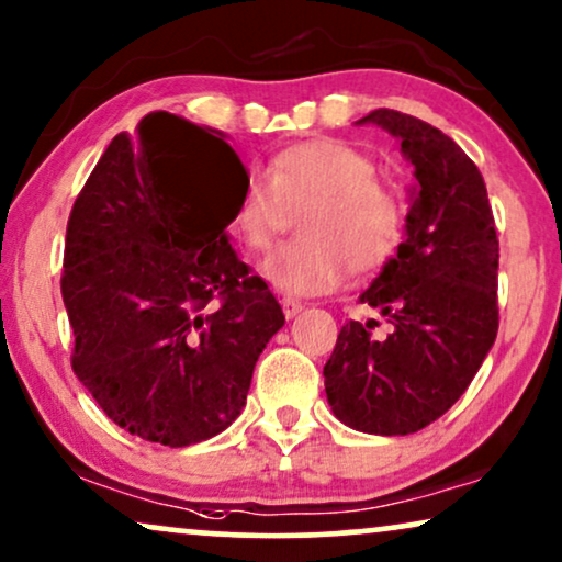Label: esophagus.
Masks as SVG:
<instances>
[{
    "mask_svg": "<svg viewBox=\"0 0 562 562\" xmlns=\"http://www.w3.org/2000/svg\"><path fill=\"white\" fill-rule=\"evenodd\" d=\"M301 311H303L301 301H293V297H282V313H285V318H295Z\"/></svg>",
    "mask_w": 562,
    "mask_h": 562,
    "instance_id": "esophagus-1",
    "label": "esophagus"
}]
</instances>
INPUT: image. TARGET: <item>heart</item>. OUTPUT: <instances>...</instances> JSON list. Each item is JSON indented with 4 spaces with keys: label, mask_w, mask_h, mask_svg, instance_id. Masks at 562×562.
I'll use <instances>...</instances> for the list:
<instances>
[{
    "label": "heart",
    "mask_w": 562,
    "mask_h": 562,
    "mask_svg": "<svg viewBox=\"0 0 562 562\" xmlns=\"http://www.w3.org/2000/svg\"><path fill=\"white\" fill-rule=\"evenodd\" d=\"M303 215L308 238L288 244L261 261L277 293L293 297L336 290L349 277L383 267L401 246L406 211L398 194L375 179V164L336 138H313L282 148L269 171H251L234 211V228L254 251L267 249L288 221Z\"/></svg>",
    "instance_id": "obj_1"
}]
</instances>
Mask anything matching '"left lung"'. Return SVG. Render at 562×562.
Segmentation results:
<instances>
[{"instance_id": "left-lung-1", "label": "left lung", "mask_w": 562, "mask_h": 562, "mask_svg": "<svg viewBox=\"0 0 562 562\" xmlns=\"http://www.w3.org/2000/svg\"><path fill=\"white\" fill-rule=\"evenodd\" d=\"M372 123L414 167L403 244L359 295L387 318V336L349 321L324 368L341 424L403 437L437 422L468 391L498 331V238L481 171L450 136L380 108Z\"/></svg>"}]
</instances>
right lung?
I'll return each mask as SVG.
<instances>
[{"label": "right lung", "instance_id": "add662e5", "mask_svg": "<svg viewBox=\"0 0 562 562\" xmlns=\"http://www.w3.org/2000/svg\"><path fill=\"white\" fill-rule=\"evenodd\" d=\"M226 133L151 112L117 133L66 226L71 368L120 429L190 447L246 406L254 364L285 326L231 246L246 169ZM231 173L235 192L220 198Z\"/></svg>", "mask_w": 562, "mask_h": 562}]
</instances>
